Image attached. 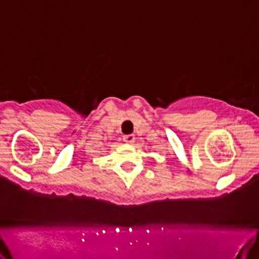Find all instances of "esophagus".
<instances>
[{
	"mask_svg": "<svg viewBox=\"0 0 259 259\" xmlns=\"http://www.w3.org/2000/svg\"><path fill=\"white\" fill-rule=\"evenodd\" d=\"M123 139H124L126 144H133L135 142V135H125V136L123 137Z\"/></svg>",
	"mask_w": 259,
	"mask_h": 259,
	"instance_id": "34e87169",
	"label": "esophagus"
}]
</instances>
